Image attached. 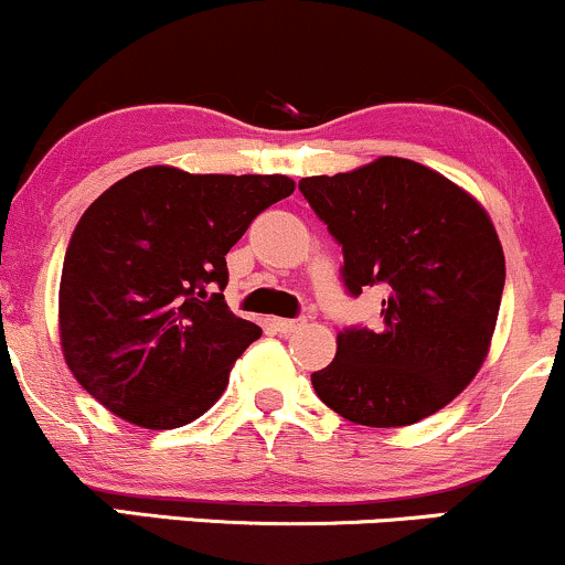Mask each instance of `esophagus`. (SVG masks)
I'll use <instances>...</instances> for the list:
<instances>
[{"instance_id":"obj_1","label":"esophagus","mask_w":565,"mask_h":565,"mask_svg":"<svg viewBox=\"0 0 565 565\" xmlns=\"http://www.w3.org/2000/svg\"><path fill=\"white\" fill-rule=\"evenodd\" d=\"M305 323V319L300 316V319H274V327L278 329V332L281 334H291V332H297V329H300Z\"/></svg>"}]
</instances>
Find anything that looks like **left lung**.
<instances>
[{
	"instance_id": "left-lung-1",
	"label": "left lung",
	"mask_w": 565,
	"mask_h": 565,
	"mask_svg": "<svg viewBox=\"0 0 565 565\" xmlns=\"http://www.w3.org/2000/svg\"><path fill=\"white\" fill-rule=\"evenodd\" d=\"M342 246L350 297L380 287L377 329L337 334L313 391L355 425H414L444 408L481 369L502 302L504 255L476 199L417 161L382 157L361 170L300 180Z\"/></svg>"
}]
</instances>
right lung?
Instances as JSON below:
<instances>
[{
  "instance_id": "right-lung-1",
  "label": "right lung",
  "mask_w": 565,
  "mask_h": 565,
  "mask_svg": "<svg viewBox=\"0 0 565 565\" xmlns=\"http://www.w3.org/2000/svg\"><path fill=\"white\" fill-rule=\"evenodd\" d=\"M284 174L146 167L97 196L63 257L61 342L79 385L148 430L201 417L263 329L225 305V255L287 199Z\"/></svg>"
}]
</instances>
